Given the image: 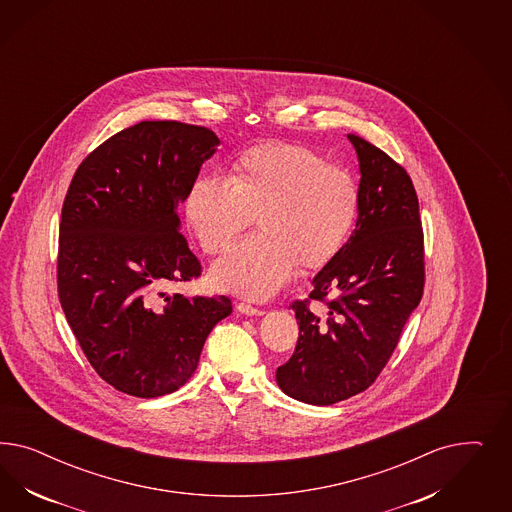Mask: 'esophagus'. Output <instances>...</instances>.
<instances>
[{"mask_svg": "<svg viewBox=\"0 0 512 512\" xmlns=\"http://www.w3.org/2000/svg\"><path fill=\"white\" fill-rule=\"evenodd\" d=\"M236 310L240 311V313H244V315H263L264 313V310L257 308V306H251L248 302H238V304H236Z\"/></svg>", "mask_w": 512, "mask_h": 512, "instance_id": "1", "label": "esophagus"}]
</instances>
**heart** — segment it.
Masks as SVG:
<instances>
[{
	"mask_svg": "<svg viewBox=\"0 0 512 512\" xmlns=\"http://www.w3.org/2000/svg\"><path fill=\"white\" fill-rule=\"evenodd\" d=\"M360 191L345 167L310 146L264 142L238 155L231 178L201 174L187 189V225L214 255L248 229L261 234L234 244L217 259L210 279L221 291L266 298L298 266L330 263L357 223Z\"/></svg>",
	"mask_w": 512,
	"mask_h": 512,
	"instance_id": "1",
	"label": "heart"
}]
</instances>
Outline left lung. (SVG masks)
<instances>
[{
	"instance_id": "1",
	"label": "left lung",
	"mask_w": 512,
	"mask_h": 512,
	"mask_svg": "<svg viewBox=\"0 0 512 512\" xmlns=\"http://www.w3.org/2000/svg\"><path fill=\"white\" fill-rule=\"evenodd\" d=\"M360 161L357 229L291 308L295 353L276 372L291 398L332 405L372 387L424 291V231L411 176L372 142L349 133ZM311 301L326 304L310 310Z\"/></svg>"
}]
</instances>
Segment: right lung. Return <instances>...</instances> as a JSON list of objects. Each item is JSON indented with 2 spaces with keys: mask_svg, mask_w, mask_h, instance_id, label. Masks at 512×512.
I'll list each match as a JSON object with an SVG mask.
<instances>
[{
  "mask_svg": "<svg viewBox=\"0 0 512 512\" xmlns=\"http://www.w3.org/2000/svg\"><path fill=\"white\" fill-rule=\"evenodd\" d=\"M216 133L176 120L139 122L99 144L73 174L58 238V296L97 375L137 398L186 385L231 298L163 293L201 278L178 202L216 152Z\"/></svg>",
  "mask_w": 512,
  "mask_h": 512,
  "instance_id": "add662e5",
  "label": "right lung"
}]
</instances>
